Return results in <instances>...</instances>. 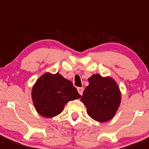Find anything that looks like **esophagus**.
Returning <instances> with one entry per match:
<instances>
[{
    "label": "esophagus",
    "instance_id": "34e87169",
    "mask_svg": "<svg viewBox=\"0 0 149 149\" xmlns=\"http://www.w3.org/2000/svg\"><path fill=\"white\" fill-rule=\"evenodd\" d=\"M77 90H78V92H79V95H82V94H83V92H84L83 88H82V87H78Z\"/></svg>",
    "mask_w": 149,
    "mask_h": 149
}]
</instances>
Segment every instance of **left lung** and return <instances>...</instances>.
I'll use <instances>...</instances> for the list:
<instances>
[{"label": "left lung", "mask_w": 149, "mask_h": 149, "mask_svg": "<svg viewBox=\"0 0 149 149\" xmlns=\"http://www.w3.org/2000/svg\"><path fill=\"white\" fill-rule=\"evenodd\" d=\"M81 101L85 105L88 115L94 120L105 122L116 114L122 100V94L113 78L94 74L88 79Z\"/></svg>", "instance_id": "1"}]
</instances>
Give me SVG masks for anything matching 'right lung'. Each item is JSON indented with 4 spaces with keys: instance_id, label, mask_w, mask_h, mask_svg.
<instances>
[{
    "instance_id": "1",
    "label": "right lung",
    "mask_w": 149,
    "mask_h": 149,
    "mask_svg": "<svg viewBox=\"0 0 149 149\" xmlns=\"http://www.w3.org/2000/svg\"><path fill=\"white\" fill-rule=\"evenodd\" d=\"M32 100L41 116L52 118L60 114L68 102L80 98L81 95L70 81L59 73L43 74L32 88Z\"/></svg>"
}]
</instances>
